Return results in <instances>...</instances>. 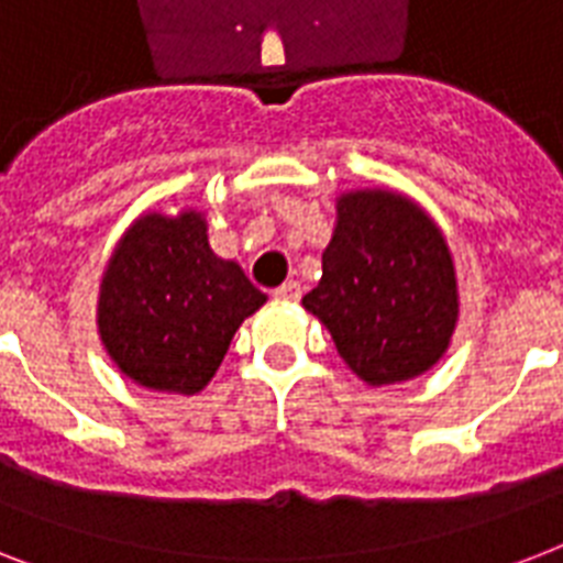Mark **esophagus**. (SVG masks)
Segmentation results:
<instances>
[{
    "mask_svg": "<svg viewBox=\"0 0 563 563\" xmlns=\"http://www.w3.org/2000/svg\"><path fill=\"white\" fill-rule=\"evenodd\" d=\"M274 298L286 300V303H298L300 300V283L298 280H286L283 286L274 289Z\"/></svg>",
    "mask_w": 563,
    "mask_h": 563,
    "instance_id": "1",
    "label": "esophagus"
}]
</instances>
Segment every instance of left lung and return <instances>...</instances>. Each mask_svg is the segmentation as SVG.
<instances>
[{"label": "left lung", "instance_id": "left-lung-1", "mask_svg": "<svg viewBox=\"0 0 563 563\" xmlns=\"http://www.w3.org/2000/svg\"><path fill=\"white\" fill-rule=\"evenodd\" d=\"M321 280L303 307L368 385L423 374L444 356L459 318L453 256L418 203L383 189L339 198Z\"/></svg>", "mask_w": 563, "mask_h": 563}]
</instances>
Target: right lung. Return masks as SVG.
Returning a JSON list of instances; mask_svg holds the SVG:
<instances>
[{
  "label": "right lung",
  "mask_w": 563,
  "mask_h": 563,
  "mask_svg": "<svg viewBox=\"0 0 563 563\" xmlns=\"http://www.w3.org/2000/svg\"><path fill=\"white\" fill-rule=\"evenodd\" d=\"M265 295L212 254L201 212H148L131 224L101 280L99 333L110 360L154 391L195 394Z\"/></svg>",
  "instance_id": "1"
}]
</instances>
